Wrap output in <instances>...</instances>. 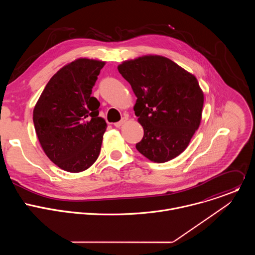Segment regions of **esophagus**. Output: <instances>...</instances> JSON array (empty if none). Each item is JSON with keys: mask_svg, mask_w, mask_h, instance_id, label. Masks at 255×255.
I'll return each mask as SVG.
<instances>
[{"mask_svg": "<svg viewBox=\"0 0 255 255\" xmlns=\"http://www.w3.org/2000/svg\"><path fill=\"white\" fill-rule=\"evenodd\" d=\"M127 120H128V117H127V116H125V117H123L119 122L114 123V126H115V127H117V128H119V127H121L123 124H125V123L127 122Z\"/></svg>", "mask_w": 255, "mask_h": 255, "instance_id": "esophagus-1", "label": "esophagus"}]
</instances>
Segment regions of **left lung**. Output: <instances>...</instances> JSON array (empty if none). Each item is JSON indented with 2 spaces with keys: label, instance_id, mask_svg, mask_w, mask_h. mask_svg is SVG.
<instances>
[{
  "label": "left lung",
  "instance_id": "left-lung-1",
  "mask_svg": "<svg viewBox=\"0 0 255 255\" xmlns=\"http://www.w3.org/2000/svg\"><path fill=\"white\" fill-rule=\"evenodd\" d=\"M118 70L137 97L134 111L144 135L136 149L159 163L179 155L201 123L204 94L197 79L158 55L124 61Z\"/></svg>",
  "mask_w": 255,
  "mask_h": 255
}]
</instances>
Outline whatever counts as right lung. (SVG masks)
Segmentation results:
<instances>
[{
	"mask_svg": "<svg viewBox=\"0 0 255 255\" xmlns=\"http://www.w3.org/2000/svg\"><path fill=\"white\" fill-rule=\"evenodd\" d=\"M104 61L80 58L47 83L33 111L36 134L48 158L63 170L81 172L98 158L106 121L92 97Z\"/></svg>",
	"mask_w": 255,
	"mask_h": 255,
	"instance_id": "obj_1",
	"label": "right lung"
}]
</instances>
